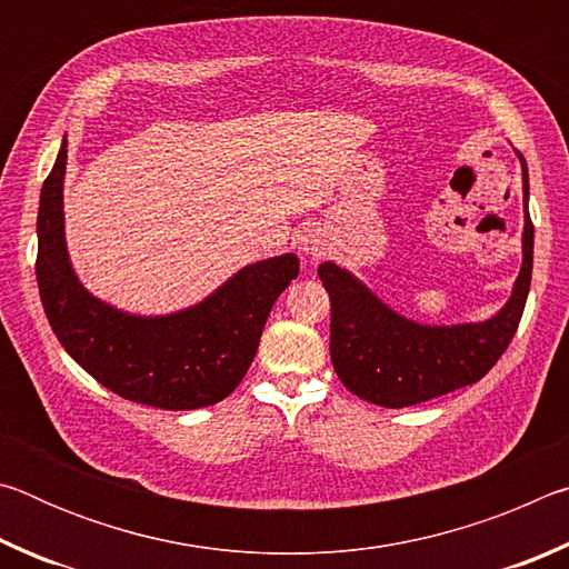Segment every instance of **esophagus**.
<instances>
[{
    "mask_svg": "<svg viewBox=\"0 0 569 569\" xmlns=\"http://www.w3.org/2000/svg\"><path fill=\"white\" fill-rule=\"evenodd\" d=\"M301 253L303 256H321V240L313 233H306L301 238Z\"/></svg>",
    "mask_w": 569,
    "mask_h": 569,
    "instance_id": "obj_1",
    "label": "esophagus"
}]
</instances>
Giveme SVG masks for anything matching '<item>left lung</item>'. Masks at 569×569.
Segmentation results:
<instances>
[{
	"label": "left lung",
	"mask_w": 569,
	"mask_h": 569,
	"mask_svg": "<svg viewBox=\"0 0 569 569\" xmlns=\"http://www.w3.org/2000/svg\"><path fill=\"white\" fill-rule=\"evenodd\" d=\"M522 162V268L507 303L487 321L429 326L393 311L351 271L319 266L331 298V361L346 389L377 407L401 409L479 381L492 369L522 319L532 281L535 226L529 220V176Z\"/></svg>",
	"instance_id": "1"
}]
</instances>
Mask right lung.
Returning <instances> with one entry per match:
<instances>
[{
  "instance_id": "right-lung-1",
  "label": "right lung",
  "mask_w": 569,
  "mask_h": 569,
  "mask_svg": "<svg viewBox=\"0 0 569 569\" xmlns=\"http://www.w3.org/2000/svg\"><path fill=\"white\" fill-rule=\"evenodd\" d=\"M67 134L40 192L37 286L64 351L122 399L190 411L223 401L261 341L268 313L298 276L283 253L243 266L196 306L166 316H138L100 301L77 278L64 240Z\"/></svg>"
}]
</instances>
